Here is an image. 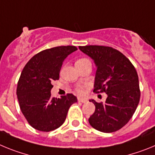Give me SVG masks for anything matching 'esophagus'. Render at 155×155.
Instances as JSON below:
<instances>
[{
    "mask_svg": "<svg viewBox=\"0 0 155 155\" xmlns=\"http://www.w3.org/2000/svg\"><path fill=\"white\" fill-rule=\"evenodd\" d=\"M78 102H82V103H86V102H87V99H85V98H78Z\"/></svg>",
    "mask_w": 155,
    "mask_h": 155,
    "instance_id": "1",
    "label": "esophagus"
}]
</instances>
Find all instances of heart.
Here are the masks:
<instances>
[{"mask_svg":"<svg viewBox=\"0 0 155 155\" xmlns=\"http://www.w3.org/2000/svg\"><path fill=\"white\" fill-rule=\"evenodd\" d=\"M88 61V60H87V59H79L78 61H77L76 63L84 62V61ZM76 91H77V93H78V94H84V87H82V86H78V87H77Z\"/></svg>","mask_w":155,"mask_h":155,"instance_id":"heart-1","label":"heart"}]
</instances>
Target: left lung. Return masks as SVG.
Listing matches in <instances>:
<instances>
[{"label": "left lung", "instance_id": "left-lung-1", "mask_svg": "<svg viewBox=\"0 0 155 155\" xmlns=\"http://www.w3.org/2000/svg\"><path fill=\"white\" fill-rule=\"evenodd\" d=\"M79 49L92 59L97 68L93 91L108 95L105 103L90 100L95 105L88 119L90 125L103 133L119 130L132 118L140 102L136 69L127 57L113 47L91 45Z\"/></svg>", "mask_w": 155, "mask_h": 155}]
</instances>
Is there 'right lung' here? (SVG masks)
Here are the masks:
<instances>
[{"label": "right lung", "instance_id": "right-lung-1", "mask_svg": "<svg viewBox=\"0 0 155 155\" xmlns=\"http://www.w3.org/2000/svg\"><path fill=\"white\" fill-rule=\"evenodd\" d=\"M77 50L74 46H61L42 50L23 68L16 93L21 113L35 130L50 132L59 128L71 105L78 102L73 94L57 98L50 92L52 81L59 80L63 62Z\"/></svg>", "mask_w": 155, "mask_h": 155}]
</instances>
